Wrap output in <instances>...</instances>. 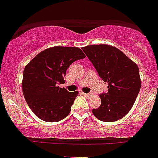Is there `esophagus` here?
Listing matches in <instances>:
<instances>
[{
    "instance_id": "1",
    "label": "esophagus",
    "mask_w": 158,
    "mask_h": 158,
    "mask_svg": "<svg viewBox=\"0 0 158 158\" xmlns=\"http://www.w3.org/2000/svg\"><path fill=\"white\" fill-rule=\"evenodd\" d=\"M81 94L83 95L84 96H85V97H90V96H91V95L89 94V93H81Z\"/></svg>"
}]
</instances>
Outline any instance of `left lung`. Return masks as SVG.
Wrapping results in <instances>:
<instances>
[{
  "label": "left lung",
  "instance_id": "obj_1",
  "mask_svg": "<svg viewBox=\"0 0 158 158\" xmlns=\"http://www.w3.org/2000/svg\"><path fill=\"white\" fill-rule=\"evenodd\" d=\"M99 76L107 81V93L100 95L101 104L93 109L103 122H115L124 117L133 107L141 88L138 65L116 47L90 45L83 47Z\"/></svg>",
  "mask_w": 158,
  "mask_h": 158
}]
</instances>
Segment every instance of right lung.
I'll return each instance as SVG.
<instances>
[{
    "mask_svg": "<svg viewBox=\"0 0 158 158\" xmlns=\"http://www.w3.org/2000/svg\"><path fill=\"white\" fill-rule=\"evenodd\" d=\"M85 58L78 47H54L37 54L23 70V96L35 115L46 122L62 120L71 111L78 92L60 88L67 69Z\"/></svg>",
    "mask_w": 158,
    "mask_h": 158,
    "instance_id": "obj_1",
    "label": "right lung"
}]
</instances>
